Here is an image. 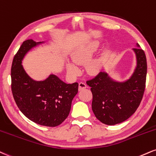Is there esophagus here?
<instances>
[{
  "label": "esophagus",
  "instance_id": "esophagus-1",
  "mask_svg": "<svg viewBox=\"0 0 156 156\" xmlns=\"http://www.w3.org/2000/svg\"><path fill=\"white\" fill-rule=\"evenodd\" d=\"M86 87H87V85L85 83H83V82H80L79 84H78V89H79V91L86 89Z\"/></svg>",
  "mask_w": 156,
  "mask_h": 156
}]
</instances>
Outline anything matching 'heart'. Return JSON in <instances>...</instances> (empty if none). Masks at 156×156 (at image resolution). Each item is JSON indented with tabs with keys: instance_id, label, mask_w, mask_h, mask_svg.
Returning a JSON list of instances; mask_svg holds the SVG:
<instances>
[{
	"instance_id": "b5f03b06",
	"label": "heart",
	"mask_w": 156,
	"mask_h": 156,
	"mask_svg": "<svg viewBox=\"0 0 156 156\" xmlns=\"http://www.w3.org/2000/svg\"><path fill=\"white\" fill-rule=\"evenodd\" d=\"M99 47L98 43L94 42L86 45L80 49L73 53L72 55V60L75 64L78 65H82L91 59L94 54L97 51ZM102 66V61L99 59H94L87 65V70L91 73H96L97 70ZM67 70L69 73L73 76H77L79 74V69L74 64L67 62L66 65Z\"/></svg>"
}]
</instances>
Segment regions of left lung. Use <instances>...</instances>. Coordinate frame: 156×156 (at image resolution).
<instances>
[{
	"label": "left lung",
	"mask_w": 156,
	"mask_h": 156,
	"mask_svg": "<svg viewBox=\"0 0 156 156\" xmlns=\"http://www.w3.org/2000/svg\"><path fill=\"white\" fill-rule=\"evenodd\" d=\"M133 51L136 55V66L128 80L115 81L107 73L100 72L86 81L93 95L94 114L106 125H115L128 119L142 99L147 76V59L138 44Z\"/></svg>",
	"instance_id": "obj_1"
}]
</instances>
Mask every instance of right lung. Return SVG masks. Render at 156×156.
I'll use <instances>...</instances> for the list:
<instances>
[{"label": "right lung", "mask_w": 156, "mask_h": 156, "mask_svg": "<svg viewBox=\"0 0 156 156\" xmlns=\"http://www.w3.org/2000/svg\"><path fill=\"white\" fill-rule=\"evenodd\" d=\"M43 43L32 39L22 43L12 62V91L16 105L28 119L39 125L54 127L61 124L70 113L78 83L67 84L53 74L40 81L28 76L22 60L30 50Z\"/></svg>", "instance_id": "1"}]
</instances>
